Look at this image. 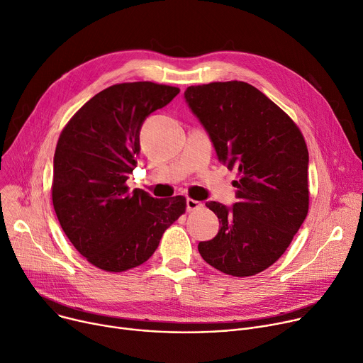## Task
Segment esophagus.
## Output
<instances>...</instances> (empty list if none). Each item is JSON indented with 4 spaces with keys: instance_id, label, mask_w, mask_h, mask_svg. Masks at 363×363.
I'll use <instances>...</instances> for the list:
<instances>
[{
    "instance_id": "obj_1",
    "label": "esophagus",
    "mask_w": 363,
    "mask_h": 363,
    "mask_svg": "<svg viewBox=\"0 0 363 363\" xmlns=\"http://www.w3.org/2000/svg\"><path fill=\"white\" fill-rule=\"evenodd\" d=\"M203 204L200 203V201H196V200H192V199H188L186 200V210L188 211H194V210H196V208H200Z\"/></svg>"
}]
</instances>
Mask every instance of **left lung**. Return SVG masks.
Returning <instances> with one entry per match:
<instances>
[{
  "instance_id": "obj_1",
  "label": "left lung",
  "mask_w": 363,
  "mask_h": 363,
  "mask_svg": "<svg viewBox=\"0 0 363 363\" xmlns=\"http://www.w3.org/2000/svg\"><path fill=\"white\" fill-rule=\"evenodd\" d=\"M185 100L227 169L239 179L233 207L216 201L220 230L200 242L213 268L232 277L265 271L284 255L308 213V149L292 118L242 81L188 86Z\"/></svg>"
}]
</instances>
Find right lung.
<instances>
[{
  "instance_id": "right-lung-1",
  "label": "right lung",
  "mask_w": 363,
  "mask_h": 363,
  "mask_svg": "<svg viewBox=\"0 0 363 363\" xmlns=\"http://www.w3.org/2000/svg\"><path fill=\"white\" fill-rule=\"evenodd\" d=\"M179 88L124 82L94 95L68 121L53 157L52 201L75 249L94 267L123 272L145 263L185 213L182 195L153 199L125 185L140 152L146 117Z\"/></svg>"
}]
</instances>
